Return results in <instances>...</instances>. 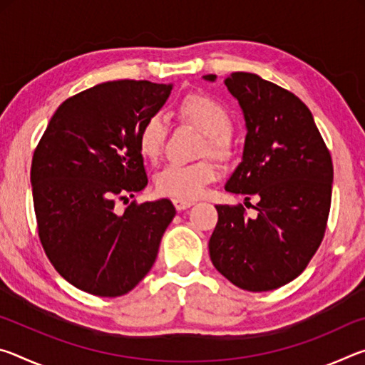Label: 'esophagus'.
<instances>
[{"label": "esophagus", "mask_w": 365, "mask_h": 365, "mask_svg": "<svg viewBox=\"0 0 365 365\" xmlns=\"http://www.w3.org/2000/svg\"><path fill=\"white\" fill-rule=\"evenodd\" d=\"M172 202H174L177 211H183V209H188L195 205L193 201H188V200H172Z\"/></svg>", "instance_id": "obj_1"}]
</instances>
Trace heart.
Masks as SVG:
<instances>
[{
  "mask_svg": "<svg viewBox=\"0 0 365 365\" xmlns=\"http://www.w3.org/2000/svg\"><path fill=\"white\" fill-rule=\"evenodd\" d=\"M180 117L205 133L202 153L225 156L230 150V130L233 119L224 103L209 95H190L178 108ZM168 123L160 114L148 115L138 130V148L146 159H156L163 151ZM219 177V169L211 160L195 164H168L160 169L154 185L158 193L174 200H196L205 195L207 185Z\"/></svg>",
  "mask_w": 365,
  "mask_h": 365,
  "instance_id": "1",
  "label": "heart"
}]
</instances>
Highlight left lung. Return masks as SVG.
Instances as JSON below:
<instances>
[{"instance_id": "obj_1", "label": "left lung", "mask_w": 365, "mask_h": 365, "mask_svg": "<svg viewBox=\"0 0 365 365\" xmlns=\"http://www.w3.org/2000/svg\"><path fill=\"white\" fill-rule=\"evenodd\" d=\"M205 78L214 82L215 76ZM224 83L248 128L243 160L225 190L248 201L255 196L257 217H246L243 205L215 206L209 255L235 287L269 292L294 280L322 243L331 156L311 110L292 91L250 72H233Z\"/></svg>"}]
</instances>
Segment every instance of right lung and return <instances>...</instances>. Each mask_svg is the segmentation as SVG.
<instances>
[{
  "instance_id": "add662e5",
  "label": "right lung",
  "mask_w": 365,
  "mask_h": 365,
  "mask_svg": "<svg viewBox=\"0 0 365 365\" xmlns=\"http://www.w3.org/2000/svg\"><path fill=\"white\" fill-rule=\"evenodd\" d=\"M148 80L104 82L61 104L36 145L30 170L43 250L82 292L115 298L145 279L175 215L169 200L132 201L148 177L138 130L170 95Z\"/></svg>"
}]
</instances>
